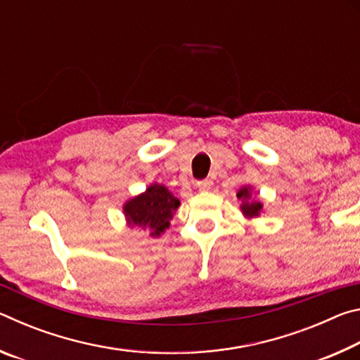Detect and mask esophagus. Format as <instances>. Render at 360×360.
<instances>
[{
	"mask_svg": "<svg viewBox=\"0 0 360 360\" xmlns=\"http://www.w3.org/2000/svg\"><path fill=\"white\" fill-rule=\"evenodd\" d=\"M197 188L200 192H208L211 188V181H198L197 182Z\"/></svg>",
	"mask_w": 360,
	"mask_h": 360,
	"instance_id": "1",
	"label": "esophagus"
}]
</instances>
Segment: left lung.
<instances>
[{"label": "left lung", "instance_id": "1", "mask_svg": "<svg viewBox=\"0 0 360 360\" xmlns=\"http://www.w3.org/2000/svg\"><path fill=\"white\" fill-rule=\"evenodd\" d=\"M236 197L241 200V212L243 216L248 219H255L262 214L264 211V203L259 202V200L252 198V187L251 186H243Z\"/></svg>", "mask_w": 360, "mask_h": 360}]
</instances>
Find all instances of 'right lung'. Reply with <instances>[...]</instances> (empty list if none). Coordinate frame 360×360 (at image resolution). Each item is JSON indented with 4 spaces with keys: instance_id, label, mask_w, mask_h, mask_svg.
Segmentation results:
<instances>
[{
    "instance_id": "right-lung-1",
    "label": "right lung",
    "mask_w": 360,
    "mask_h": 360,
    "mask_svg": "<svg viewBox=\"0 0 360 360\" xmlns=\"http://www.w3.org/2000/svg\"><path fill=\"white\" fill-rule=\"evenodd\" d=\"M179 200L162 184H150L143 193L124 203V214L129 227H138L149 231V236L157 238L169 229Z\"/></svg>"
}]
</instances>
